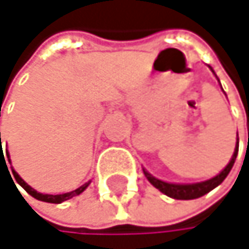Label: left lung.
Masks as SVG:
<instances>
[{
	"instance_id": "left-lung-1",
	"label": "left lung",
	"mask_w": 249,
	"mask_h": 249,
	"mask_svg": "<svg viewBox=\"0 0 249 249\" xmlns=\"http://www.w3.org/2000/svg\"><path fill=\"white\" fill-rule=\"evenodd\" d=\"M213 71V69H211ZM214 72V71H213ZM239 142V140H238ZM238 156V144L235 147V152H233V156L230 159V162L226 165V168L217 174L215 177L207 180V181H201V183H193V184H177V183H167V181H162L156 177H153L152 174H149L144 168H143V173L146 176V178L156 187L161 190L164 195L170 198H174V199H183V201H187V199H196V198H201L204 195H207L208 192H211L214 187H217L218 184L223 183V180L227 177V174L232 170L233 164H235V159Z\"/></svg>"
}]
</instances>
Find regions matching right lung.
Listing matches in <instances>:
<instances>
[{"label":"right lung","mask_w":249,"mask_h":249,"mask_svg":"<svg viewBox=\"0 0 249 249\" xmlns=\"http://www.w3.org/2000/svg\"><path fill=\"white\" fill-rule=\"evenodd\" d=\"M0 146H1V134H0ZM1 158H2V155H1ZM10 158V156H8ZM10 161V159H8ZM13 176H14V178H16V181L19 183L31 196H34L35 199H38V201H44V202H50V204H62L63 201H68V199H71V198H73V196H76V195H79V193H82L87 187H88V184H90V181L88 183H85V184H82L81 187H78L76 190H72V192H69V193H62V195H44V193H39V192H36L35 189H32L19 174H17L14 170H13Z\"/></svg>","instance_id":"1"}]
</instances>
